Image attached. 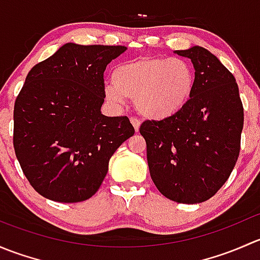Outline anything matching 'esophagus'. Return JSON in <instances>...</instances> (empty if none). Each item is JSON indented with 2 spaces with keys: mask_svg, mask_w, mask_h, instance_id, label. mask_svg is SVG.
I'll use <instances>...</instances> for the list:
<instances>
[{
  "mask_svg": "<svg viewBox=\"0 0 260 260\" xmlns=\"http://www.w3.org/2000/svg\"><path fill=\"white\" fill-rule=\"evenodd\" d=\"M131 123H132V125L135 127L136 132H138L141 127V120H138L137 118H131Z\"/></svg>",
  "mask_w": 260,
  "mask_h": 260,
  "instance_id": "obj_1",
  "label": "esophagus"
}]
</instances>
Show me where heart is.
<instances>
[{
	"label": "heart",
	"mask_w": 260,
	"mask_h": 260,
	"mask_svg": "<svg viewBox=\"0 0 260 260\" xmlns=\"http://www.w3.org/2000/svg\"><path fill=\"white\" fill-rule=\"evenodd\" d=\"M112 80L104 89L109 102L123 104L125 96L135 98L143 117L166 119L179 113L190 101L196 77L186 60L142 56L118 64Z\"/></svg>",
	"instance_id": "heart-1"
}]
</instances>
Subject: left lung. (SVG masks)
I'll return each instance as SVG.
<instances>
[{
    "label": "left lung",
    "instance_id": "8db88e82",
    "mask_svg": "<svg viewBox=\"0 0 260 260\" xmlns=\"http://www.w3.org/2000/svg\"><path fill=\"white\" fill-rule=\"evenodd\" d=\"M175 52L195 68L192 95L179 113L146 120L140 132L159 192L176 203L199 204L220 190L237 164L244 109L234 75L215 55L201 46Z\"/></svg>",
    "mask_w": 260,
    "mask_h": 260
}]
</instances>
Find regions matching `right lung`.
Here are the masks:
<instances>
[{"mask_svg": "<svg viewBox=\"0 0 260 260\" xmlns=\"http://www.w3.org/2000/svg\"><path fill=\"white\" fill-rule=\"evenodd\" d=\"M125 46L68 43L28 72L14 108V147L22 172L44 198L88 200L115 149L135 135L128 117L102 114L104 70Z\"/></svg>", "mask_w": 260, "mask_h": 260, "instance_id": "1", "label": "right lung"}]
</instances>
